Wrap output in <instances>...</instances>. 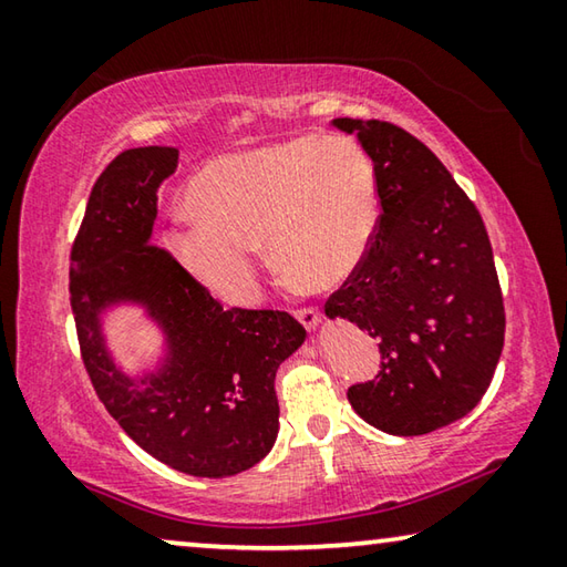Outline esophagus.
<instances>
[{"mask_svg":"<svg viewBox=\"0 0 567 567\" xmlns=\"http://www.w3.org/2000/svg\"><path fill=\"white\" fill-rule=\"evenodd\" d=\"M295 318L300 320V324H302V328H305L307 332L318 330V324H320V320H322L320 312L315 310V307H305V310H297Z\"/></svg>","mask_w":567,"mask_h":567,"instance_id":"34e87169","label":"esophagus"}]
</instances>
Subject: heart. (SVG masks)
<instances>
[{"label": "heart", "instance_id": "heart-1", "mask_svg": "<svg viewBox=\"0 0 567 567\" xmlns=\"http://www.w3.org/2000/svg\"><path fill=\"white\" fill-rule=\"evenodd\" d=\"M167 233L192 280L233 305L255 297L260 245L277 270L315 290L358 270L380 215L378 175L348 140L292 137L217 157L192 177Z\"/></svg>", "mask_w": 567, "mask_h": 567}]
</instances>
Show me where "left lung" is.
Listing matches in <instances>:
<instances>
[{
	"instance_id": "left-lung-1",
	"label": "left lung",
	"mask_w": 567,
	"mask_h": 567,
	"mask_svg": "<svg viewBox=\"0 0 567 567\" xmlns=\"http://www.w3.org/2000/svg\"><path fill=\"white\" fill-rule=\"evenodd\" d=\"M372 159L380 223L324 315L380 338L382 370L352 385L354 412L388 435L433 433L491 388L505 310L483 217L433 152L380 120H332Z\"/></svg>"
}]
</instances>
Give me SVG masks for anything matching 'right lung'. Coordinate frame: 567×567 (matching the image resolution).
<instances>
[{"mask_svg":"<svg viewBox=\"0 0 567 567\" xmlns=\"http://www.w3.org/2000/svg\"><path fill=\"white\" fill-rule=\"evenodd\" d=\"M177 162L175 147H137L102 172L72 247V312L84 368L124 433L179 473L229 477L272 450L277 368L307 332L287 312L223 310L152 245L157 192ZM127 306L163 338L161 358L134 373L106 334L109 315Z\"/></svg>","mask_w":567,"mask_h":567,"instance_id":"right-lung-1","label":"right lung"}]
</instances>
